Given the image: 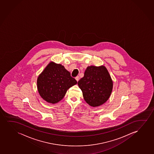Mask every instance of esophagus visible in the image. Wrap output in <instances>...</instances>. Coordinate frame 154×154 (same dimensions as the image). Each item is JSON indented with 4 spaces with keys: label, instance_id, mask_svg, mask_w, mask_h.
Wrapping results in <instances>:
<instances>
[{
    "label": "esophagus",
    "instance_id": "esophagus-1",
    "mask_svg": "<svg viewBox=\"0 0 154 154\" xmlns=\"http://www.w3.org/2000/svg\"><path fill=\"white\" fill-rule=\"evenodd\" d=\"M75 79H76V81H78L79 80V79H80V77L79 76H76V78H75Z\"/></svg>",
    "mask_w": 154,
    "mask_h": 154
}]
</instances>
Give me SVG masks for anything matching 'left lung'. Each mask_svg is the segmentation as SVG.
Segmentation results:
<instances>
[{"label": "left lung", "instance_id": "8db88e82", "mask_svg": "<svg viewBox=\"0 0 154 154\" xmlns=\"http://www.w3.org/2000/svg\"><path fill=\"white\" fill-rule=\"evenodd\" d=\"M78 84L84 100L93 107L99 106L106 102L113 88L112 80L104 66H88Z\"/></svg>", "mask_w": 154, "mask_h": 154}]
</instances>
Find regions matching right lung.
<instances>
[{"mask_svg": "<svg viewBox=\"0 0 154 154\" xmlns=\"http://www.w3.org/2000/svg\"><path fill=\"white\" fill-rule=\"evenodd\" d=\"M76 83V80L63 66L52 62L47 66L37 80L39 94L52 104L61 100L68 89Z\"/></svg>", "mask_w": 154, "mask_h": 154, "instance_id": "add662e5", "label": "right lung"}]
</instances>
